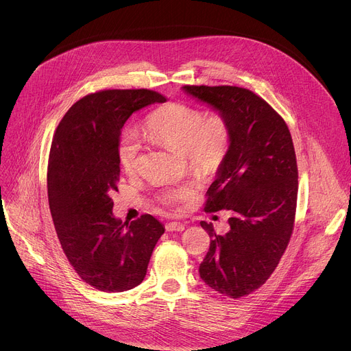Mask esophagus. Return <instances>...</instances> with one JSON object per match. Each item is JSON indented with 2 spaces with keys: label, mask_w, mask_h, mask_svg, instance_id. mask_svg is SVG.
Wrapping results in <instances>:
<instances>
[{
  "label": "esophagus",
  "mask_w": 351,
  "mask_h": 351,
  "mask_svg": "<svg viewBox=\"0 0 351 351\" xmlns=\"http://www.w3.org/2000/svg\"><path fill=\"white\" fill-rule=\"evenodd\" d=\"M165 229L168 232H182L184 229V225L182 222H169L165 225Z\"/></svg>",
  "instance_id": "esophagus-1"
}]
</instances>
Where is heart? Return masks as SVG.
Returning a JSON list of instances; mask_svg holds the SVG:
<instances>
[{
  "mask_svg": "<svg viewBox=\"0 0 351 351\" xmlns=\"http://www.w3.org/2000/svg\"><path fill=\"white\" fill-rule=\"evenodd\" d=\"M147 134L156 141L184 154L190 168L208 176L218 171L230 144V125L219 111H203L184 104L169 103L160 107L145 121ZM141 140L133 129L122 132L118 143V157L122 169L133 173L137 169ZM189 197V189L167 187L160 194V203L172 207Z\"/></svg>",
  "mask_w": 351,
  "mask_h": 351,
  "instance_id": "obj_1",
  "label": "heart"
}]
</instances>
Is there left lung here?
<instances>
[{
	"instance_id": "1",
	"label": "left lung",
	"mask_w": 351,
	"mask_h": 351,
	"mask_svg": "<svg viewBox=\"0 0 351 351\" xmlns=\"http://www.w3.org/2000/svg\"><path fill=\"white\" fill-rule=\"evenodd\" d=\"M198 101L222 112L230 144L207 195V213L228 210L230 230L211 237L199 278L237 298L267 282L289 244L297 204L298 172L293 140L282 117L261 97L236 86H183Z\"/></svg>"
}]
</instances>
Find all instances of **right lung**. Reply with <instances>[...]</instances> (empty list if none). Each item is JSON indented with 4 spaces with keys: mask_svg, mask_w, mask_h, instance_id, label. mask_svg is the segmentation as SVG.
Segmentation results:
<instances>
[{
    "mask_svg": "<svg viewBox=\"0 0 351 351\" xmlns=\"http://www.w3.org/2000/svg\"><path fill=\"white\" fill-rule=\"evenodd\" d=\"M147 88L104 90L75 103L60 122L49 149L48 204L64 253L94 289L118 293L136 287L164 225L153 215L122 222L112 214L118 191V143L130 115L165 103Z\"/></svg>",
    "mask_w": 351,
    "mask_h": 351,
    "instance_id": "1",
    "label": "right lung"
}]
</instances>
